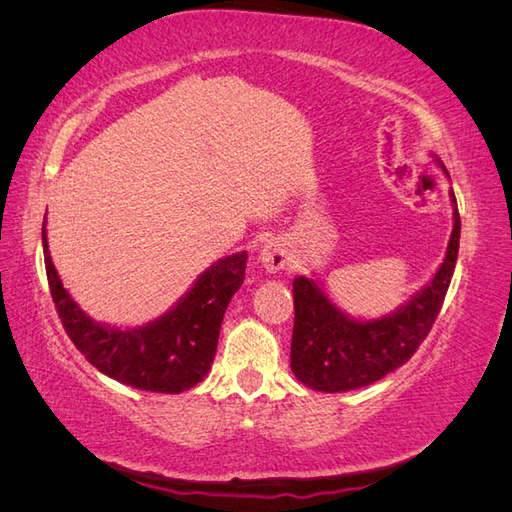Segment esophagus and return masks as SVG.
<instances>
[{"instance_id":"esophagus-1","label":"esophagus","mask_w":512,"mask_h":512,"mask_svg":"<svg viewBox=\"0 0 512 512\" xmlns=\"http://www.w3.org/2000/svg\"><path fill=\"white\" fill-rule=\"evenodd\" d=\"M258 260L262 262V267H265L267 273H277V271H284L288 267V250H286V243L271 239L265 245L260 247V254Z\"/></svg>"}]
</instances>
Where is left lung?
<instances>
[{
    "mask_svg": "<svg viewBox=\"0 0 512 512\" xmlns=\"http://www.w3.org/2000/svg\"><path fill=\"white\" fill-rule=\"evenodd\" d=\"M436 162L446 173L444 164L438 158ZM448 194L453 203V232L444 262L431 282L393 314L354 320L327 297L318 282L294 277L290 367L299 382L324 393L352 391L378 382L410 361L436 322L455 271L461 218L453 190Z\"/></svg>",
    "mask_w": 512,
    "mask_h": 512,
    "instance_id": "8db88e82",
    "label": "left lung"
}]
</instances>
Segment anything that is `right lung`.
<instances>
[{"label": "right lung", "instance_id": "add662e5", "mask_svg": "<svg viewBox=\"0 0 512 512\" xmlns=\"http://www.w3.org/2000/svg\"><path fill=\"white\" fill-rule=\"evenodd\" d=\"M42 247L61 324L72 344L104 376L141 391L181 393L209 374L224 312L245 280L247 252L213 262L164 316L143 327L117 329L91 320L61 284L46 243V220Z\"/></svg>", "mask_w": 512, "mask_h": 512}]
</instances>
